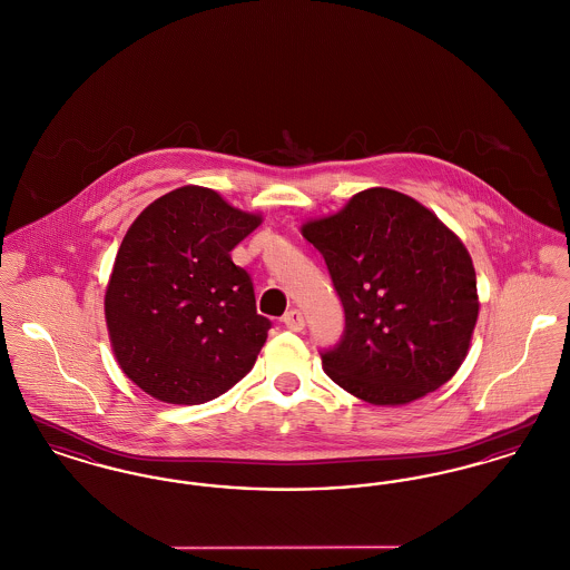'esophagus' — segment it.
<instances>
[{
  "mask_svg": "<svg viewBox=\"0 0 570 570\" xmlns=\"http://www.w3.org/2000/svg\"><path fill=\"white\" fill-rule=\"evenodd\" d=\"M284 325L286 328H291V331H303V326H305V321H303V314L298 312V309H291V312H286V316H284Z\"/></svg>",
  "mask_w": 570,
  "mask_h": 570,
  "instance_id": "1",
  "label": "esophagus"
}]
</instances>
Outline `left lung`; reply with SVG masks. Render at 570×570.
<instances>
[{
  "label": "left lung",
  "mask_w": 570,
  "mask_h": 570,
  "mask_svg": "<svg viewBox=\"0 0 570 570\" xmlns=\"http://www.w3.org/2000/svg\"><path fill=\"white\" fill-rule=\"evenodd\" d=\"M331 273L346 328L326 376L374 406H404L455 376L479 318L476 273L460 237L402 191H358L301 226Z\"/></svg>",
  "instance_id": "8db88e82"
}]
</instances>
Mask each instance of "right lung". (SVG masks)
I'll return each instance as SVG.
<instances>
[{
  "label": "right lung",
  "mask_w": 570,
  "mask_h": 570,
  "mask_svg": "<svg viewBox=\"0 0 570 570\" xmlns=\"http://www.w3.org/2000/svg\"><path fill=\"white\" fill-rule=\"evenodd\" d=\"M261 222L216 190L184 186L128 228L105 318L121 372L147 395L205 404L254 367L272 323L256 314L252 279L230 252Z\"/></svg>",
  "instance_id": "right-lung-1"
}]
</instances>
